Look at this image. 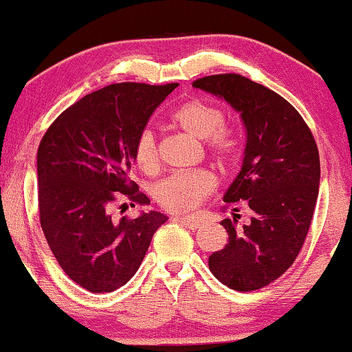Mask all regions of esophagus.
I'll return each mask as SVG.
<instances>
[{
  "label": "esophagus",
  "instance_id": "1",
  "mask_svg": "<svg viewBox=\"0 0 352 352\" xmlns=\"http://www.w3.org/2000/svg\"><path fill=\"white\" fill-rule=\"evenodd\" d=\"M177 223H181V224H184L186 228H189V229H192V230H195V229H199L200 226H201V223L197 218H192V216H176L175 218Z\"/></svg>",
  "mask_w": 352,
  "mask_h": 352
}]
</instances>
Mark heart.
<instances>
[{
    "instance_id": "obj_1",
    "label": "heart",
    "mask_w": 352,
    "mask_h": 352,
    "mask_svg": "<svg viewBox=\"0 0 352 352\" xmlns=\"http://www.w3.org/2000/svg\"><path fill=\"white\" fill-rule=\"evenodd\" d=\"M171 123L187 136L204 141V148L221 168L234 165L239 155V139L234 131L223 126L224 112L218 105L192 98L171 113ZM134 160L146 173H155L160 166L158 141L152 129H144L134 144ZM216 179L210 171L195 170L175 173L153 187V199L170 213L195 210L206 197L213 194Z\"/></svg>"
}]
</instances>
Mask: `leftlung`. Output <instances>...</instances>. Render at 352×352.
I'll use <instances>...</instances> for the list:
<instances>
[{
	"mask_svg": "<svg viewBox=\"0 0 352 352\" xmlns=\"http://www.w3.org/2000/svg\"><path fill=\"white\" fill-rule=\"evenodd\" d=\"M192 86L228 100L247 131L242 170L224 195L229 240L208 258L210 271L232 290H259L292 266L306 240L319 195L317 144L288 100L247 76L210 75ZM235 201L252 213L245 225Z\"/></svg>",
	"mask_w": 352,
	"mask_h": 352,
	"instance_id": "obj_1",
	"label": "left lung"
}]
</instances>
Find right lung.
Here are the masks:
<instances>
[{"mask_svg":"<svg viewBox=\"0 0 352 352\" xmlns=\"http://www.w3.org/2000/svg\"><path fill=\"white\" fill-rule=\"evenodd\" d=\"M177 85H109L65 109L41 139L36 171L43 234L59 266L85 290L123 287L166 221L158 211L115 221L110 210L123 199L131 206L151 204L129 177L134 144Z\"/></svg>","mask_w":352,"mask_h":352,"instance_id":"add662e5","label":"right lung"}]
</instances>
